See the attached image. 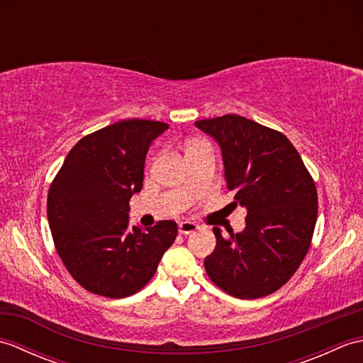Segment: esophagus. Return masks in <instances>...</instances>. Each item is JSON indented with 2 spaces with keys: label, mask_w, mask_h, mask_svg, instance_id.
Listing matches in <instances>:
<instances>
[{
  "label": "esophagus",
  "mask_w": 363,
  "mask_h": 363,
  "mask_svg": "<svg viewBox=\"0 0 363 363\" xmlns=\"http://www.w3.org/2000/svg\"><path fill=\"white\" fill-rule=\"evenodd\" d=\"M198 229H199V226L195 225V223H191V221H182V223H179V234H182V235L194 234V233H196Z\"/></svg>",
  "instance_id": "obj_1"
}]
</instances>
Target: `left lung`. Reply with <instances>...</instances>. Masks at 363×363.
<instances>
[{"instance_id": "left-lung-1", "label": "left lung", "mask_w": 363, "mask_h": 363, "mask_svg": "<svg viewBox=\"0 0 363 363\" xmlns=\"http://www.w3.org/2000/svg\"><path fill=\"white\" fill-rule=\"evenodd\" d=\"M195 125L220 143L226 186L246 207V228L217 237L204 267L230 296L256 299L287 284L311 248L317 223L315 181L295 146L279 130L228 113Z\"/></svg>"}]
</instances>
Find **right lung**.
Here are the masks:
<instances>
[{
  "instance_id": "obj_1",
  "label": "right lung",
  "mask_w": 363,
  "mask_h": 363,
  "mask_svg": "<svg viewBox=\"0 0 363 363\" xmlns=\"http://www.w3.org/2000/svg\"><path fill=\"white\" fill-rule=\"evenodd\" d=\"M168 129L152 120H121L76 143L54 177L46 215L54 246L81 287L126 298L151 281L177 225L129 228V199L143 186L151 142Z\"/></svg>"
}]
</instances>
